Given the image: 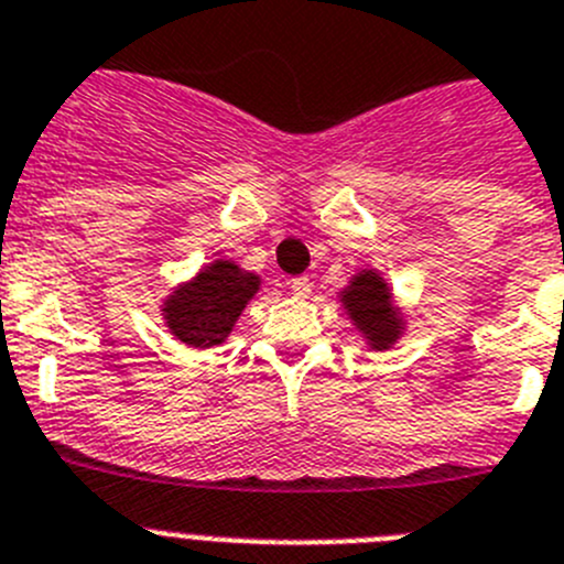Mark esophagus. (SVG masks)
<instances>
[{
    "label": "esophagus",
    "instance_id": "esophagus-1",
    "mask_svg": "<svg viewBox=\"0 0 564 564\" xmlns=\"http://www.w3.org/2000/svg\"><path fill=\"white\" fill-rule=\"evenodd\" d=\"M289 292H292L295 297H310L312 295V281L306 275L292 278V281H289Z\"/></svg>",
    "mask_w": 564,
    "mask_h": 564
}]
</instances>
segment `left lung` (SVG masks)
Masks as SVG:
<instances>
[{
	"label": "left lung",
	"mask_w": 564,
	"mask_h": 564,
	"mask_svg": "<svg viewBox=\"0 0 564 564\" xmlns=\"http://www.w3.org/2000/svg\"><path fill=\"white\" fill-rule=\"evenodd\" d=\"M340 301L375 351L389 349L403 335V317L391 303L389 283L375 269L357 272L349 286L343 289Z\"/></svg>",
	"instance_id": "8db88e82"
}]
</instances>
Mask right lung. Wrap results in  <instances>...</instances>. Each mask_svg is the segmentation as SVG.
<instances>
[{
	"label": "right lung",
	"instance_id": "1",
	"mask_svg": "<svg viewBox=\"0 0 564 564\" xmlns=\"http://www.w3.org/2000/svg\"><path fill=\"white\" fill-rule=\"evenodd\" d=\"M261 289V278L243 272L232 261H213L189 283L166 297L161 312L175 337L195 349H209L227 340L235 321L252 295Z\"/></svg>",
	"mask_w": 564,
	"mask_h": 564
}]
</instances>
